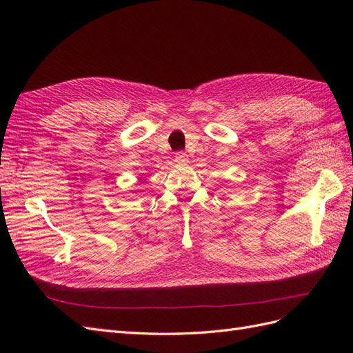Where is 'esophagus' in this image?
<instances>
[{"mask_svg": "<svg viewBox=\"0 0 353 353\" xmlns=\"http://www.w3.org/2000/svg\"><path fill=\"white\" fill-rule=\"evenodd\" d=\"M174 161H176V162H179V164H185V162L188 161V155H186L185 152H182V150H180V152H176Z\"/></svg>", "mask_w": 353, "mask_h": 353, "instance_id": "34e87169", "label": "esophagus"}]
</instances>
